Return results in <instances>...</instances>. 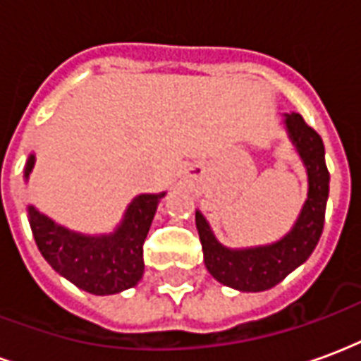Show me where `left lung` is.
<instances>
[{"mask_svg":"<svg viewBox=\"0 0 361 361\" xmlns=\"http://www.w3.org/2000/svg\"><path fill=\"white\" fill-rule=\"evenodd\" d=\"M288 135L307 168V199L303 203L294 228L282 240L247 250H230L214 238L209 222L195 212L199 240L203 245L207 271L214 279L240 292H263L276 286L290 272L307 261L317 245L329 199V170L325 164V147L319 133L305 123L300 114L284 116Z\"/></svg>","mask_w":361,"mask_h":361,"instance_id":"8db88e82","label":"left lung"}]
</instances>
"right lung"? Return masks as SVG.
<instances>
[{
    "label": "right lung",
    "instance_id": "add662e5",
    "mask_svg": "<svg viewBox=\"0 0 361 361\" xmlns=\"http://www.w3.org/2000/svg\"><path fill=\"white\" fill-rule=\"evenodd\" d=\"M35 168V154L25 166V178ZM160 195L135 197L123 220L111 234L85 235L59 226L28 207V222L42 257L75 286L94 295H110L133 288L145 272L142 243L154 219Z\"/></svg>",
    "mask_w": 361,
    "mask_h": 361
}]
</instances>
